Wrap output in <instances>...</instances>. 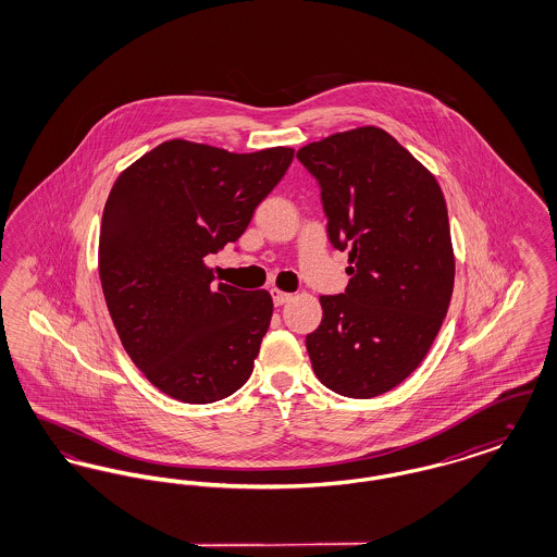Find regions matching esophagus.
I'll list each match as a JSON object with an SVG mask.
<instances>
[{
	"label": "esophagus",
	"instance_id": "esophagus-1",
	"mask_svg": "<svg viewBox=\"0 0 557 557\" xmlns=\"http://www.w3.org/2000/svg\"><path fill=\"white\" fill-rule=\"evenodd\" d=\"M271 296H273V305H275V307H282V305H286L288 300H292V294H288V292L277 290V288H273V290H271Z\"/></svg>",
	"mask_w": 557,
	"mask_h": 557
}]
</instances>
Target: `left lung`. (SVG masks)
<instances>
[{
  "instance_id": "left-lung-1",
  "label": "left lung",
  "mask_w": 557,
  "mask_h": 557,
  "mask_svg": "<svg viewBox=\"0 0 557 557\" xmlns=\"http://www.w3.org/2000/svg\"><path fill=\"white\" fill-rule=\"evenodd\" d=\"M321 187L327 238L348 250L345 294L321 296L307 336L323 386L388 393L418 370L449 309L455 257L445 196L391 133L357 127L296 152Z\"/></svg>"
}]
</instances>
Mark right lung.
I'll use <instances>...</instances> for the list:
<instances>
[{"label": "right lung", "mask_w": 557, "mask_h": 557, "mask_svg": "<svg viewBox=\"0 0 557 557\" xmlns=\"http://www.w3.org/2000/svg\"><path fill=\"white\" fill-rule=\"evenodd\" d=\"M294 150L234 154L162 141L110 189L98 267L133 363L169 397L214 403L250 377L273 315L267 290L214 286L207 257L246 232Z\"/></svg>", "instance_id": "right-lung-1"}]
</instances>
